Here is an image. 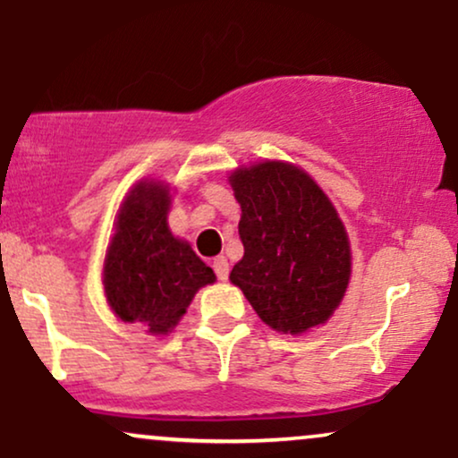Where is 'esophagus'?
<instances>
[{
  "instance_id": "1",
  "label": "esophagus",
  "mask_w": 458,
  "mask_h": 458,
  "mask_svg": "<svg viewBox=\"0 0 458 458\" xmlns=\"http://www.w3.org/2000/svg\"><path fill=\"white\" fill-rule=\"evenodd\" d=\"M213 269H215V276H217L219 280L222 282L228 280L230 267H228V260H225V256H217V259L213 260Z\"/></svg>"
}]
</instances>
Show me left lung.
I'll list each match as a JSON object with an SVG mask.
<instances>
[{"instance_id":"left-lung-1","label":"left lung","mask_w":458,"mask_h":458,"mask_svg":"<svg viewBox=\"0 0 458 458\" xmlns=\"http://www.w3.org/2000/svg\"><path fill=\"white\" fill-rule=\"evenodd\" d=\"M241 204L243 259L230 282L262 323L303 334L327 320L351 277V245L334 204L293 163L262 161L230 174Z\"/></svg>"}]
</instances>
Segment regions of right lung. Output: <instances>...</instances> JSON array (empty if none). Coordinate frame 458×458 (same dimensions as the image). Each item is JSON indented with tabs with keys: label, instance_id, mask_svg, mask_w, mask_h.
Segmentation results:
<instances>
[{
	"label": "right lung",
	"instance_id": "1",
	"mask_svg": "<svg viewBox=\"0 0 458 458\" xmlns=\"http://www.w3.org/2000/svg\"><path fill=\"white\" fill-rule=\"evenodd\" d=\"M167 211V185L140 181L120 204L103 265L105 297L115 317L144 325L152 335L174 329L193 295L215 282L211 267L170 233Z\"/></svg>",
	"mask_w": 458,
	"mask_h": 458
}]
</instances>
